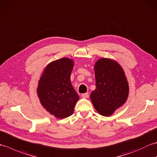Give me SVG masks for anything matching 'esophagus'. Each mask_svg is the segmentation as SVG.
<instances>
[{
    "label": "esophagus",
    "mask_w": 157,
    "mask_h": 157,
    "mask_svg": "<svg viewBox=\"0 0 157 157\" xmlns=\"http://www.w3.org/2000/svg\"><path fill=\"white\" fill-rule=\"evenodd\" d=\"M82 96L83 98H88L89 97V94H88V92L84 93V94H82Z\"/></svg>",
    "instance_id": "esophagus-1"
}]
</instances>
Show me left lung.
Returning a JSON list of instances; mask_svg holds the SVG:
<instances>
[{"instance_id": "1", "label": "left lung", "mask_w": 157, "mask_h": 157, "mask_svg": "<svg viewBox=\"0 0 157 157\" xmlns=\"http://www.w3.org/2000/svg\"><path fill=\"white\" fill-rule=\"evenodd\" d=\"M96 89L90 98L100 114L110 116L128 97L129 86L125 73L118 63L102 58L94 65Z\"/></svg>"}]
</instances>
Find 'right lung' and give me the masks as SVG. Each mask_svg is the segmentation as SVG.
Masks as SVG:
<instances>
[{
	"instance_id": "add662e5",
	"label": "right lung",
	"mask_w": 157,
	"mask_h": 157,
	"mask_svg": "<svg viewBox=\"0 0 157 157\" xmlns=\"http://www.w3.org/2000/svg\"><path fill=\"white\" fill-rule=\"evenodd\" d=\"M73 60L62 58L46 66L37 89L42 105L59 119L71 115L79 96L71 85L70 77Z\"/></svg>"
}]
</instances>
